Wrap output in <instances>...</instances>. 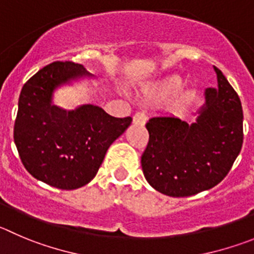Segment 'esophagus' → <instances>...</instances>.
<instances>
[{
  "mask_svg": "<svg viewBox=\"0 0 254 254\" xmlns=\"http://www.w3.org/2000/svg\"><path fill=\"white\" fill-rule=\"evenodd\" d=\"M146 120H148V118H146L144 111H139V113L135 114L134 118H132V123H134L135 125H139V127H144V125L146 124Z\"/></svg>",
  "mask_w": 254,
  "mask_h": 254,
  "instance_id": "esophagus-1",
  "label": "esophagus"
}]
</instances>
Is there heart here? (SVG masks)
I'll return each mask as SVG.
<instances>
[{"label":"heart","mask_w":254,"mask_h":254,"mask_svg":"<svg viewBox=\"0 0 254 254\" xmlns=\"http://www.w3.org/2000/svg\"><path fill=\"white\" fill-rule=\"evenodd\" d=\"M183 77L181 75H178V73H173V75H169V76L158 81L156 84L151 85L146 90V95H148L149 98L154 99V100H165V99H169L170 96L177 94L181 90V87L183 86ZM187 99H188V92H182V94H179L174 99L173 105L175 108H181L182 105H184Z\"/></svg>","instance_id":"b5f03b06"}]
</instances>
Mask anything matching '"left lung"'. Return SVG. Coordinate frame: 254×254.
Here are the masks:
<instances>
[{
	"label": "left lung",
	"instance_id": "1",
	"mask_svg": "<svg viewBox=\"0 0 254 254\" xmlns=\"http://www.w3.org/2000/svg\"><path fill=\"white\" fill-rule=\"evenodd\" d=\"M218 87L204 91L195 122L170 114L146 123L149 143L141 155L148 183L169 196H189L223 181L243 144L241 100L214 66Z\"/></svg>",
	"mask_w": 254,
	"mask_h": 254
}]
</instances>
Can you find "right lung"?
<instances>
[{
    "instance_id": "right-lung-1",
    "label": "right lung",
    "mask_w": 254,
    "mask_h": 254,
    "mask_svg": "<svg viewBox=\"0 0 254 254\" xmlns=\"http://www.w3.org/2000/svg\"><path fill=\"white\" fill-rule=\"evenodd\" d=\"M94 77L80 64L45 66L21 90L13 139L21 162L37 181L59 189H77L92 181L109 146L131 124L91 104L73 110L56 106V90Z\"/></svg>"
}]
</instances>
